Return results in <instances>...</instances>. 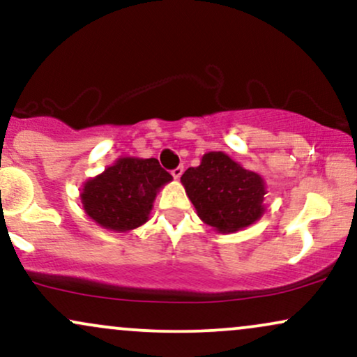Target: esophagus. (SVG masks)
<instances>
[{
  "label": "esophagus",
  "mask_w": 357,
  "mask_h": 357,
  "mask_svg": "<svg viewBox=\"0 0 357 357\" xmlns=\"http://www.w3.org/2000/svg\"><path fill=\"white\" fill-rule=\"evenodd\" d=\"M183 171H184V167L183 166H178V167H176V169L171 171V174H173L174 179H179V178H181Z\"/></svg>",
  "instance_id": "esophagus-1"
}]
</instances>
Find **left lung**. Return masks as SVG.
I'll return each instance as SVG.
<instances>
[{"mask_svg": "<svg viewBox=\"0 0 357 357\" xmlns=\"http://www.w3.org/2000/svg\"><path fill=\"white\" fill-rule=\"evenodd\" d=\"M188 198L204 223L220 233L247 228L264 215L265 183L225 153H206L181 176Z\"/></svg>", "mask_w": 357, "mask_h": 357, "instance_id": "1", "label": "left lung"}]
</instances>
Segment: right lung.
<instances>
[{"mask_svg":"<svg viewBox=\"0 0 357 357\" xmlns=\"http://www.w3.org/2000/svg\"><path fill=\"white\" fill-rule=\"evenodd\" d=\"M171 179L158 159L121 158L84 184L80 199L85 213L102 228L129 231L146 223L155 195Z\"/></svg>","mask_w":357,"mask_h":357,"instance_id":"1","label":"right lung"}]
</instances>
